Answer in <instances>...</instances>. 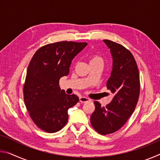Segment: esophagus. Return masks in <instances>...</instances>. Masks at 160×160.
Here are the masks:
<instances>
[{"label": "esophagus", "mask_w": 160, "mask_h": 160, "mask_svg": "<svg viewBox=\"0 0 160 160\" xmlns=\"http://www.w3.org/2000/svg\"><path fill=\"white\" fill-rule=\"evenodd\" d=\"M90 101V99L87 98V97H80V102L81 103H85V102H88Z\"/></svg>", "instance_id": "esophagus-1"}]
</instances>
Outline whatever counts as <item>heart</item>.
I'll use <instances>...</instances> for the list:
<instances>
[{
	"mask_svg": "<svg viewBox=\"0 0 160 160\" xmlns=\"http://www.w3.org/2000/svg\"><path fill=\"white\" fill-rule=\"evenodd\" d=\"M92 63H102L103 59L99 56H92L90 59V64Z\"/></svg>",
	"mask_w": 160,
	"mask_h": 160,
	"instance_id": "heart-1",
	"label": "heart"
}]
</instances>
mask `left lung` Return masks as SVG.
Here are the masks:
<instances>
[{"instance_id": "1", "label": "left lung", "mask_w": 160, "mask_h": 160, "mask_svg": "<svg viewBox=\"0 0 160 160\" xmlns=\"http://www.w3.org/2000/svg\"><path fill=\"white\" fill-rule=\"evenodd\" d=\"M110 49L113 59L111 76L107 87L113 94L109 104L95 105L90 122L99 134L113 133L120 129L133 113L140 94V76L133 56L122 45L110 40H103Z\"/></svg>"}]
</instances>
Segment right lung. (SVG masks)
I'll return each mask as SVG.
<instances>
[{"mask_svg":"<svg viewBox=\"0 0 160 160\" xmlns=\"http://www.w3.org/2000/svg\"><path fill=\"white\" fill-rule=\"evenodd\" d=\"M86 42H60L38 49L29 62L24 85V101L32 121L42 131L56 132L66 125L68 110L79 101L61 90L59 80L68 75L72 59Z\"/></svg>","mask_w":160,"mask_h":160,"instance_id":"1","label":"right lung"}]
</instances>
